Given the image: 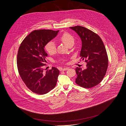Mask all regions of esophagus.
Returning <instances> with one entry per match:
<instances>
[{"mask_svg": "<svg viewBox=\"0 0 126 126\" xmlns=\"http://www.w3.org/2000/svg\"><path fill=\"white\" fill-rule=\"evenodd\" d=\"M68 69H69V68H68V67H67V68H63V69H62V70H63V71H66V70H68Z\"/></svg>", "mask_w": 126, "mask_h": 126, "instance_id": "esophagus-1", "label": "esophagus"}]
</instances>
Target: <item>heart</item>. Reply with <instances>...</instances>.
Here are the masks:
<instances>
[{
	"mask_svg": "<svg viewBox=\"0 0 126 126\" xmlns=\"http://www.w3.org/2000/svg\"><path fill=\"white\" fill-rule=\"evenodd\" d=\"M60 39L68 47L70 44L74 43V39L73 36L67 32L64 33L61 36ZM45 49L50 54H54L56 51V47L55 42L53 41L48 42L46 44Z\"/></svg>",
	"mask_w": 126,
	"mask_h": 126,
	"instance_id": "heart-1",
	"label": "heart"
}]
</instances>
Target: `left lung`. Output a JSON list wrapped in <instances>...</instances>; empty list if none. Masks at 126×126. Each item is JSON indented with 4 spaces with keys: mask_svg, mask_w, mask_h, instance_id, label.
Returning <instances> with one entry per match:
<instances>
[{
    "mask_svg": "<svg viewBox=\"0 0 126 126\" xmlns=\"http://www.w3.org/2000/svg\"><path fill=\"white\" fill-rule=\"evenodd\" d=\"M70 29L75 31L82 41L80 56L87 63L86 68L77 67L75 82L85 88L99 84L104 78L108 66V58L104 44L99 36L84 27L76 26Z\"/></svg>",
    "mask_w": 126,
    "mask_h": 126,
    "instance_id": "left-lung-1",
    "label": "left lung"
}]
</instances>
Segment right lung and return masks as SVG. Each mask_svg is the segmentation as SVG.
<instances>
[{
  "mask_svg": "<svg viewBox=\"0 0 126 126\" xmlns=\"http://www.w3.org/2000/svg\"><path fill=\"white\" fill-rule=\"evenodd\" d=\"M59 30H34L23 40L17 54V64L19 75L27 88L37 94L48 93L56 85L59 71L55 67L44 72L48 54L44 47L55 38Z\"/></svg>",
  "mask_w": 126,
  "mask_h": 126,
  "instance_id": "right-lung-1",
  "label": "right lung"
}]
</instances>
